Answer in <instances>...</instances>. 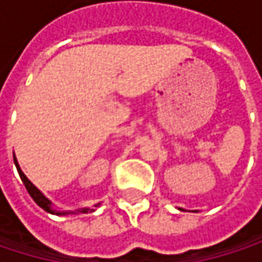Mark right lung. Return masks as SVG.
<instances>
[{
  "mask_svg": "<svg viewBox=\"0 0 262 262\" xmlns=\"http://www.w3.org/2000/svg\"><path fill=\"white\" fill-rule=\"evenodd\" d=\"M15 159V165H16V168H18V173H19V176H21V181L24 182L26 185L27 191H28V194L31 195V199L43 209V211H47V212H51V214H56V215H60V214H67V212H59V211H56V209H53L51 208V202L33 185V183L30 182L28 179H27V176L23 173V170L19 168V165H18V161H16V158H13ZM80 212H88V209H80Z\"/></svg>",
  "mask_w": 262,
  "mask_h": 262,
  "instance_id": "add662e5",
  "label": "right lung"
}]
</instances>
